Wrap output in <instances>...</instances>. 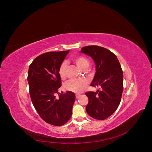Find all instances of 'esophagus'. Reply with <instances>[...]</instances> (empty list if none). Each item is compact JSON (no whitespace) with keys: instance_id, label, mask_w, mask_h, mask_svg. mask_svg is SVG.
<instances>
[{"instance_id":"1","label":"esophagus","mask_w":152,"mask_h":152,"mask_svg":"<svg viewBox=\"0 0 152 152\" xmlns=\"http://www.w3.org/2000/svg\"><path fill=\"white\" fill-rule=\"evenodd\" d=\"M80 96V95L79 94H76V98H79Z\"/></svg>"}]
</instances>
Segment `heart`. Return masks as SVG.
Returning a JSON list of instances; mask_svg holds the SVG:
<instances>
[{
	"label": "heart",
	"mask_w": 152,
	"mask_h": 152,
	"mask_svg": "<svg viewBox=\"0 0 152 152\" xmlns=\"http://www.w3.org/2000/svg\"><path fill=\"white\" fill-rule=\"evenodd\" d=\"M73 61L81 70H86L89 65V60L83 56L74 57L73 58ZM67 67V63L66 61H64L62 63L59 68V75L62 79H64L66 77ZM87 85L88 81L85 79H71L68 80L65 83V88L66 89L74 92H81L83 91Z\"/></svg>",
	"instance_id": "obj_1"
}]
</instances>
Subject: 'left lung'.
I'll use <instances>...</instances> for the list:
<instances>
[{"mask_svg": "<svg viewBox=\"0 0 152 152\" xmlns=\"http://www.w3.org/2000/svg\"><path fill=\"white\" fill-rule=\"evenodd\" d=\"M80 52L90 56L95 64L96 72L90 85L101 89L85 94L89 99L86 112L94 119H106L115 113L121 101L124 76L121 64L116 55L103 47L85 46Z\"/></svg>", "mask_w": 152, "mask_h": 152, "instance_id": "obj_1", "label": "left lung"}]
</instances>
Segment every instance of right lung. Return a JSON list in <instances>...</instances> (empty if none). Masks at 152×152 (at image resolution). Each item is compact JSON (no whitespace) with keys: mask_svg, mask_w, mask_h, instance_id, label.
<instances>
[{"mask_svg":"<svg viewBox=\"0 0 152 152\" xmlns=\"http://www.w3.org/2000/svg\"><path fill=\"white\" fill-rule=\"evenodd\" d=\"M66 51L49 52L40 55L28 68L27 80L33 104L41 118L55 126L65 124L71 118L75 94L68 91L58 94L61 86L59 68L69 54Z\"/></svg>","mask_w":152,"mask_h":152,"instance_id":"1","label":"right lung"}]
</instances>
